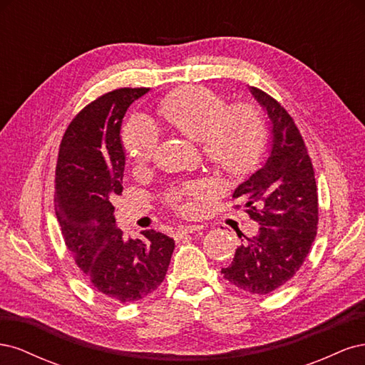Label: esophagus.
<instances>
[{
    "instance_id": "obj_1",
    "label": "esophagus",
    "mask_w": 365,
    "mask_h": 365,
    "mask_svg": "<svg viewBox=\"0 0 365 365\" xmlns=\"http://www.w3.org/2000/svg\"><path fill=\"white\" fill-rule=\"evenodd\" d=\"M202 227L201 225H181L180 228H176V231L173 233L175 239H182L187 235H192L195 231H200Z\"/></svg>"
}]
</instances>
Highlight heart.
<instances>
[{"instance_id":"1","label":"heart","mask_w":365,"mask_h":365,"mask_svg":"<svg viewBox=\"0 0 365 365\" xmlns=\"http://www.w3.org/2000/svg\"><path fill=\"white\" fill-rule=\"evenodd\" d=\"M158 115L172 129L200 141L205 163L216 173L244 180L257 170L269 145V129L260 108L239 102L227 106L224 94L202 85H187L165 96ZM121 145L130 161L141 165L152 160L158 134L148 120H129ZM205 182H189L165 195V201L180 213H192L196 202L208 196Z\"/></svg>"}]
</instances>
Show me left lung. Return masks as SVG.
<instances>
[{
    "label": "left lung",
    "instance_id": "left-lung-1",
    "mask_svg": "<svg viewBox=\"0 0 365 365\" xmlns=\"http://www.w3.org/2000/svg\"><path fill=\"white\" fill-rule=\"evenodd\" d=\"M252 96L272 121V148L262 169L233 193L260 225L242 239L235 259L220 274L236 288L267 295L289 282L311 251L318 228V192L304 140L286 109L259 88ZM242 237V236H239Z\"/></svg>",
    "mask_w": 365,
    "mask_h": 365
}]
</instances>
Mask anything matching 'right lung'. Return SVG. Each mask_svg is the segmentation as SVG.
I'll return each mask as SVG.
<instances>
[{
  "label": "right lung",
  "mask_w": 365,
  "mask_h": 365,
  "mask_svg": "<svg viewBox=\"0 0 365 365\" xmlns=\"http://www.w3.org/2000/svg\"><path fill=\"white\" fill-rule=\"evenodd\" d=\"M149 88H118L77 114L59 146L54 202L65 247L94 288L120 303L141 300L168 272L175 242L155 230L126 239L111 200L123 192L120 126L129 105Z\"/></svg>",
  "instance_id": "obj_1"
}]
</instances>
